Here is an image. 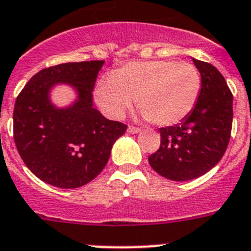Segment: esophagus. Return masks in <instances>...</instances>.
<instances>
[{
  "mask_svg": "<svg viewBox=\"0 0 251 251\" xmlns=\"http://www.w3.org/2000/svg\"><path fill=\"white\" fill-rule=\"evenodd\" d=\"M139 131H140V128H139V127H135V126L128 125L127 132H130V134H138Z\"/></svg>",
  "mask_w": 251,
  "mask_h": 251,
  "instance_id": "34e87169",
  "label": "esophagus"
}]
</instances>
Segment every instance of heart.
I'll return each instance as SVG.
<instances>
[{"label": "heart", "mask_w": 251, "mask_h": 251, "mask_svg": "<svg viewBox=\"0 0 251 251\" xmlns=\"http://www.w3.org/2000/svg\"><path fill=\"white\" fill-rule=\"evenodd\" d=\"M202 88L197 67L188 62L159 59L132 62L113 71L96 89V101L108 116L119 119L132 97L150 123H180L195 108Z\"/></svg>", "instance_id": "obj_1"}]
</instances>
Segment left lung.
Wrapping results in <instances>:
<instances>
[{
    "instance_id": "8db88e82",
    "label": "left lung",
    "mask_w": 251,
    "mask_h": 251,
    "mask_svg": "<svg viewBox=\"0 0 251 251\" xmlns=\"http://www.w3.org/2000/svg\"><path fill=\"white\" fill-rule=\"evenodd\" d=\"M202 88L195 108L179 125L160 127V147L149 156L158 174L176 182L201 177L225 154L232 128V93L212 64L193 59Z\"/></svg>"
}]
</instances>
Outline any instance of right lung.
Wrapping results in <instances>:
<instances>
[{"mask_svg": "<svg viewBox=\"0 0 251 251\" xmlns=\"http://www.w3.org/2000/svg\"><path fill=\"white\" fill-rule=\"evenodd\" d=\"M103 60L63 63L41 69L17 96L14 140L30 171L59 188H78L106 167L113 143L127 125L103 117L92 106V91ZM71 83L80 99L68 109H55L50 88Z\"/></svg>", "mask_w": 251, "mask_h": 251, "instance_id": "add662e5", "label": "right lung"}]
</instances>
